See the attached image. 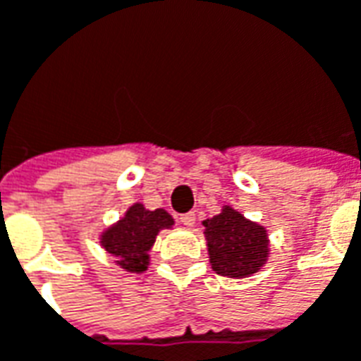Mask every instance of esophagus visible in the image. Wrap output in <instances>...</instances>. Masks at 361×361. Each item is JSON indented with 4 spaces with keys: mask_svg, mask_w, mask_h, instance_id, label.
<instances>
[{
    "mask_svg": "<svg viewBox=\"0 0 361 361\" xmlns=\"http://www.w3.org/2000/svg\"><path fill=\"white\" fill-rule=\"evenodd\" d=\"M180 222L183 226H193L195 224V212H185V214H181Z\"/></svg>",
    "mask_w": 361,
    "mask_h": 361,
    "instance_id": "1",
    "label": "esophagus"
}]
</instances>
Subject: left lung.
Instances as JSON below:
<instances>
[{
  "instance_id": "1",
  "label": "left lung",
  "mask_w": 361,
  "mask_h": 361,
  "mask_svg": "<svg viewBox=\"0 0 361 361\" xmlns=\"http://www.w3.org/2000/svg\"><path fill=\"white\" fill-rule=\"evenodd\" d=\"M212 269L220 276L243 279L257 272L269 257L267 230L232 207L203 222Z\"/></svg>"
}]
</instances>
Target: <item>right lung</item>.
<instances>
[{"instance_id": "right-lung-1", "label": "right lung", "mask_w": 361, "mask_h": 361, "mask_svg": "<svg viewBox=\"0 0 361 361\" xmlns=\"http://www.w3.org/2000/svg\"><path fill=\"white\" fill-rule=\"evenodd\" d=\"M173 219L164 211H147L141 203L129 207L126 216L102 234V247L118 259L121 269L131 272L147 271L149 251L162 228H170Z\"/></svg>"}]
</instances>
